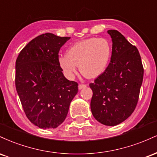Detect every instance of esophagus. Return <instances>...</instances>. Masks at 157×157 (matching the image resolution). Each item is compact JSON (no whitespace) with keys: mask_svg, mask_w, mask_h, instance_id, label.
Instances as JSON below:
<instances>
[{"mask_svg":"<svg viewBox=\"0 0 157 157\" xmlns=\"http://www.w3.org/2000/svg\"><path fill=\"white\" fill-rule=\"evenodd\" d=\"M86 86H87V85H86V84H79L78 88H79V89H84V88H86Z\"/></svg>","mask_w":157,"mask_h":157,"instance_id":"1","label":"esophagus"}]
</instances>
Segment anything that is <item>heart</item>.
<instances>
[{
    "mask_svg": "<svg viewBox=\"0 0 157 157\" xmlns=\"http://www.w3.org/2000/svg\"><path fill=\"white\" fill-rule=\"evenodd\" d=\"M112 47L105 38L82 40L68 48L66 55H61L58 63L68 78L77 72V65L81 73L88 78H95L105 70L111 57Z\"/></svg>",
    "mask_w": 157,
    "mask_h": 157,
    "instance_id": "obj_1",
    "label": "heart"
}]
</instances>
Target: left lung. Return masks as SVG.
Masks as SVG:
<instances>
[{
	"instance_id": "8db88e82",
	"label": "left lung",
	"mask_w": 157,
	"mask_h": 157,
	"mask_svg": "<svg viewBox=\"0 0 157 157\" xmlns=\"http://www.w3.org/2000/svg\"><path fill=\"white\" fill-rule=\"evenodd\" d=\"M108 33L112 39L111 61L105 71L89 84L93 91L91 110L100 123L114 126L134 112L144 69L137 48L117 30Z\"/></svg>"
}]
</instances>
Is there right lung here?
Masks as SVG:
<instances>
[{
	"label": "right lung",
	"mask_w": 157,
	"mask_h": 157,
	"mask_svg": "<svg viewBox=\"0 0 157 157\" xmlns=\"http://www.w3.org/2000/svg\"><path fill=\"white\" fill-rule=\"evenodd\" d=\"M68 37L46 33L32 40L15 63V86L27 118L40 128H55L66 119L78 84L64 77L59 51Z\"/></svg>",
	"instance_id": "obj_1"
}]
</instances>
